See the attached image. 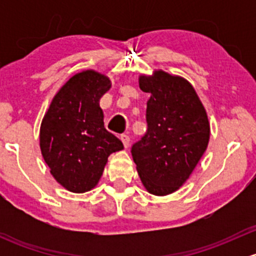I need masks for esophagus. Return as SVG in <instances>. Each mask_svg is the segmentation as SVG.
Returning <instances> with one entry per match:
<instances>
[{"mask_svg": "<svg viewBox=\"0 0 256 256\" xmlns=\"http://www.w3.org/2000/svg\"><path fill=\"white\" fill-rule=\"evenodd\" d=\"M121 141H122L124 146H125V148H128V146H130V138H128V135H122L121 136Z\"/></svg>", "mask_w": 256, "mask_h": 256, "instance_id": "esophagus-1", "label": "esophagus"}]
</instances>
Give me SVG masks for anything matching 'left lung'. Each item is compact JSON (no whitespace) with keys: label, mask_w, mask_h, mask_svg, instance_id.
Wrapping results in <instances>:
<instances>
[{"label":"left lung","mask_w":256,"mask_h":256,"mask_svg":"<svg viewBox=\"0 0 256 256\" xmlns=\"http://www.w3.org/2000/svg\"><path fill=\"white\" fill-rule=\"evenodd\" d=\"M138 85L151 96L147 131L131 154L144 188L166 196L190 178L207 150L208 116L196 90L180 76L156 70L151 76H141Z\"/></svg>","instance_id":"1"}]
</instances>
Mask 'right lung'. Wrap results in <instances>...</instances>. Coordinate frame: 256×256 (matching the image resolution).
Wrapping results in <instances>:
<instances>
[{
	"mask_svg": "<svg viewBox=\"0 0 256 256\" xmlns=\"http://www.w3.org/2000/svg\"><path fill=\"white\" fill-rule=\"evenodd\" d=\"M112 84L85 70L72 76L49 105L40 125V151L52 176L66 190L84 193L99 182L108 157L124 144L105 128L99 100Z\"/></svg>",
	"mask_w": 256,
	"mask_h": 256,
	"instance_id": "add662e5",
	"label": "right lung"
}]
</instances>
